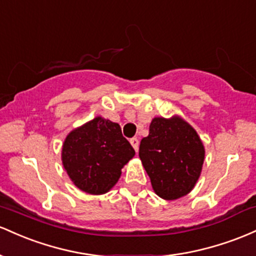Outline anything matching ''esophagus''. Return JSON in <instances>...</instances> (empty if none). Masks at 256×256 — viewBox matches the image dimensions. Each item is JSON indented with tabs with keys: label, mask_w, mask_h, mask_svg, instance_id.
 Listing matches in <instances>:
<instances>
[{
	"label": "esophagus",
	"mask_w": 256,
	"mask_h": 256,
	"mask_svg": "<svg viewBox=\"0 0 256 256\" xmlns=\"http://www.w3.org/2000/svg\"><path fill=\"white\" fill-rule=\"evenodd\" d=\"M130 144L132 146H133L134 150L138 151V148H139V140H138L136 138H133V139H130Z\"/></svg>",
	"instance_id": "1"
}]
</instances>
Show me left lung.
<instances>
[{"mask_svg":"<svg viewBox=\"0 0 256 256\" xmlns=\"http://www.w3.org/2000/svg\"><path fill=\"white\" fill-rule=\"evenodd\" d=\"M204 154L196 129L178 114L170 118L154 117L139 148L154 194L166 200L190 194L202 173Z\"/></svg>","mask_w":256,"mask_h":256,"instance_id":"left-lung-1","label":"left lung"}]
</instances>
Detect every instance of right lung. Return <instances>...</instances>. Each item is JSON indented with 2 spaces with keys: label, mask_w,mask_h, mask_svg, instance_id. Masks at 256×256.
Listing matches in <instances>:
<instances>
[{
  "label": "right lung",
  "mask_w": 256,
  "mask_h": 256,
  "mask_svg": "<svg viewBox=\"0 0 256 256\" xmlns=\"http://www.w3.org/2000/svg\"><path fill=\"white\" fill-rule=\"evenodd\" d=\"M134 154L118 123L96 116L66 136L62 162L76 188L86 194H104L116 185Z\"/></svg>",
  "instance_id": "obj_1"
}]
</instances>
